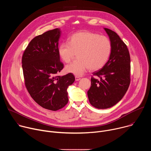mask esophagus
<instances>
[{
    "label": "esophagus",
    "instance_id": "esophagus-1",
    "mask_svg": "<svg viewBox=\"0 0 151 151\" xmlns=\"http://www.w3.org/2000/svg\"><path fill=\"white\" fill-rule=\"evenodd\" d=\"M80 79H81V78H80L79 76H75V81H79Z\"/></svg>",
    "mask_w": 151,
    "mask_h": 151
}]
</instances>
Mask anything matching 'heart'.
Masks as SVG:
<instances>
[{
    "label": "heart",
    "mask_w": 151,
    "mask_h": 151,
    "mask_svg": "<svg viewBox=\"0 0 151 151\" xmlns=\"http://www.w3.org/2000/svg\"><path fill=\"white\" fill-rule=\"evenodd\" d=\"M112 52L110 39L90 32H79L72 35L68 42H63L58 47L61 59L69 63L77 52L78 59L65 68L67 72L76 76L82 75L88 69L98 70L109 60Z\"/></svg>",
    "instance_id": "heart-1"
}]
</instances>
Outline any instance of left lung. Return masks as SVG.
I'll list each match as a JSON object with an SVG mask.
<instances>
[{
  "mask_svg": "<svg viewBox=\"0 0 151 151\" xmlns=\"http://www.w3.org/2000/svg\"><path fill=\"white\" fill-rule=\"evenodd\" d=\"M112 44L108 61L91 78L87 92L90 104L97 109H107L118 103L130 83V56L125 43L114 31L104 28Z\"/></svg>",
  "mask_w": 151,
  "mask_h": 151,
  "instance_id": "left-lung-1",
  "label": "left lung"
}]
</instances>
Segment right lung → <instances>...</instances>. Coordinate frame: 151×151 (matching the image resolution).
Returning a JSON list of instances; mask_svg holds the SVG:
<instances>
[{
    "label": "right lung",
    "mask_w": 151,
    "mask_h": 151,
    "mask_svg": "<svg viewBox=\"0 0 151 151\" xmlns=\"http://www.w3.org/2000/svg\"><path fill=\"white\" fill-rule=\"evenodd\" d=\"M60 29L34 37L22 57L25 85L32 99L45 109L56 111L68 103L67 89L75 80L72 73L58 76L64 65L58 54Z\"/></svg>",
    "instance_id": "obj_1"
}]
</instances>
